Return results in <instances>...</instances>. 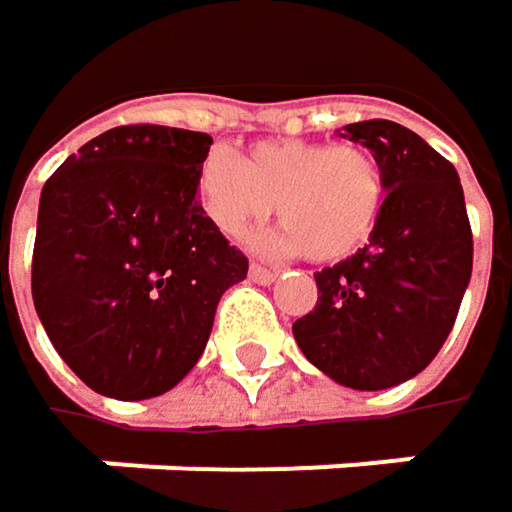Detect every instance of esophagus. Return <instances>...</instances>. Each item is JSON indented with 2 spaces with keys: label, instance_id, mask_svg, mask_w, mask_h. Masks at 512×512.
<instances>
[{
  "label": "esophagus",
  "instance_id": "1",
  "mask_svg": "<svg viewBox=\"0 0 512 512\" xmlns=\"http://www.w3.org/2000/svg\"><path fill=\"white\" fill-rule=\"evenodd\" d=\"M277 277H280L277 271H271V268H265V265H259V262H253V265H250V280H253V283L271 286Z\"/></svg>",
  "mask_w": 512,
  "mask_h": 512
}]
</instances>
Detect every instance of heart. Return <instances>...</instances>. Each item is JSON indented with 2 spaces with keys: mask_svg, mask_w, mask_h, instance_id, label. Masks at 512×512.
I'll return each instance as SVG.
<instances>
[{
  "mask_svg": "<svg viewBox=\"0 0 512 512\" xmlns=\"http://www.w3.org/2000/svg\"><path fill=\"white\" fill-rule=\"evenodd\" d=\"M197 194L206 218L226 238H247L274 209L283 226L259 244L271 253H300L312 262H342L374 235L386 179L359 144L309 138H265L241 159L224 147L197 167Z\"/></svg>",
  "mask_w": 512,
  "mask_h": 512,
  "instance_id": "obj_1",
  "label": "heart"
}]
</instances>
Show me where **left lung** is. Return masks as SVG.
<instances>
[{
  "mask_svg": "<svg viewBox=\"0 0 512 512\" xmlns=\"http://www.w3.org/2000/svg\"><path fill=\"white\" fill-rule=\"evenodd\" d=\"M386 179L374 235L315 274L318 303L291 324L303 356L359 392L398 386L445 345L472 280V226L454 164L392 120L348 123Z\"/></svg>",
  "mask_w": 512,
  "mask_h": 512,
  "instance_id": "8db88e82",
  "label": "left lung"
}]
</instances>
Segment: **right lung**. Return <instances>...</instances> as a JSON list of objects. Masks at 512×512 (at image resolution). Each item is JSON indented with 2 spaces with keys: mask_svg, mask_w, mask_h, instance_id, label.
<instances>
[{
  "mask_svg": "<svg viewBox=\"0 0 512 512\" xmlns=\"http://www.w3.org/2000/svg\"><path fill=\"white\" fill-rule=\"evenodd\" d=\"M206 132L117 126L64 161L40 191L32 256L37 318L99 395L144 401L206 351L226 288L247 277L197 200Z\"/></svg>",
  "mask_w": 512,
  "mask_h": 512,
  "instance_id": "obj_1",
  "label": "right lung"
}]
</instances>
